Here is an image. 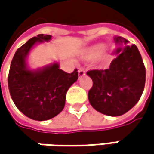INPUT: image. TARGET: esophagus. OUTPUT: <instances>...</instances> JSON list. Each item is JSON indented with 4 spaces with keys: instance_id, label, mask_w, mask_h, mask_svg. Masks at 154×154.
Listing matches in <instances>:
<instances>
[{
    "instance_id": "1",
    "label": "esophagus",
    "mask_w": 154,
    "mask_h": 154,
    "mask_svg": "<svg viewBox=\"0 0 154 154\" xmlns=\"http://www.w3.org/2000/svg\"><path fill=\"white\" fill-rule=\"evenodd\" d=\"M85 70L84 69L80 68L79 69H78V77H82L83 76H85Z\"/></svg>"
}]
</instances>
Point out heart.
Returning <instances> with one entry per match:
<instances>
[{
    "mask_svg": "<svg viewBox=\"0 0 154 154\" xmlns=\"http://www.w3.org/2000/svg\"><path fill=\"white\" fill-rule=\"evenodd\" d=\"M104 50V43H96L94 45H91L90 47H88L87 49L84 50L82 57L85 60H94L97 58ZM110 57L109 54H106L103 57H101L100 61L101 63H104L107 59Z\"/></svg>",
    "mask_w": 154,
    "mask_h": 154,
    "instance_id": "b5f03b06",
    "label": "heart"
}]
</instances>
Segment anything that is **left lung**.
I'll return each instance as SVG.
<instances>
[{"instance_id":"left-lung-1","label":"left lung","mask_w":154,"mask_h":154,"mask_svg":"<svg viewBox=\"0 0 154 154\" xmlns=\"http://www.w3.org/2000/svg\"><path fill=\"white\" fill-rule=\"evenodd\" d=\"M118 56L106 69H93L87 75L93 81L89 91L90 104L108 116L123 115L138 103L146 83V68L135 44L128 45L122 36H115ZM125 45L124 47L122 45Z\"/></svg>"}]
</instances>
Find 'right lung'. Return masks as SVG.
<instances>
[{
  "label": "right lung",
  "instance_id": "right-lung-1",
  "mask_svg": "<svg viewBox=\"0 0 154 154\" xmlns=\"http://www.w3.org/2000/svg\"><path fill=\"white\" fill-rule=\"evenodd\" d=\"M51 37L40 34L21 46L12 59L8 77L15 106L28 118L37 121L50 119L63 111L67 91L78 78L77 69L67 73L59 69L57 63L35 70L28 68L26 59L34 45L49 42Z\"/></svg>",
  "mask_w": 154,
  "mask_h": 154
}]
</instances>
